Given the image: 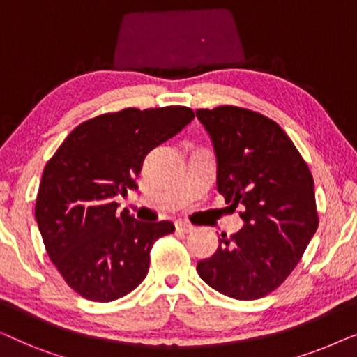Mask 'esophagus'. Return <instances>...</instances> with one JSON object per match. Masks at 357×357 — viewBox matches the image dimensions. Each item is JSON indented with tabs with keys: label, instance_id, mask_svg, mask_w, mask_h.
<instances>
[{
	"label": "esophagus",
	"instance_id": "1",
	"mask_svg": "<svg viewBox=\"0 0 357 357\" xmlns=\"http://www.w3.org/2000/svg\"><path fill=\"white\" fill-rule=\"evenodd\" d=\"M175 229H177V231H180V232L190 234V232L195 231V226H192V224H190V222L178 221V222H175Z\"/></svg>",
	"mask_w": 357,
	"mask_h": 357
}]
</instances>
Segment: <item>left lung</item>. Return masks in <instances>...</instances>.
I'll return each mask as SVG.
<instances>
[{
	"label": "left lung",
	"mask_w": 357,
	"mask_h": 357,
	"mask_svg": "<svg viewBox=\"0 0 357 357\" xmlns=\"http://www.w3.org/2000/svg\"><path fill=\"white\" fill-rule=\"evenodd\" d=\"M218 159V192L243 227L219 238L213 257L198 261L202 280L238 301L280 287L319 227L314 177L276 121L234 105L198 109Z\"/></svg>",
	"instance_id": "8db88e82"
}]
</instances>
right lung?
Masks as SVG:
<instances>
[{
  "instance_id": "1",
  "label": "right lung",
  "mask_w": 357,
  "mask_h": 357,
  "mask_svg": "<svg viewBox=\"0 0 357 357\" xmlns=\"http://www.w3.org/2000/svg\"><path fill=\"white\" fill-rule=\"evenodd\" d=\"M195 119L188 107L123 109L77 125L43 169L36 219L47 253L84 299L110 302L136 289L170 221L119 213L116 195L136 188L146 154Z\"/></svg>"
}]
</instances>
